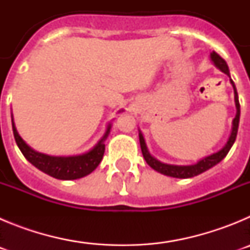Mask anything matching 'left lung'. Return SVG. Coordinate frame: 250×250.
Instances as JSON below:
<instances>
[{
    "label": "left lung",
    "mask_w": 250,
    "mask_h": 250,
    "mask_svg": "<svg viewBox=\"0 0 250 250\" xmlns=\"http://www.w3.org/2000/svg\"><path fill=\"white\" fill-rule=\"evenodd\" d=\"M210 57H211V61L214 62V65L219 68L220 71H223L224 74H227L229 77H230V75H229L228 65H227V62H225L224 60H223L219 55L216 54V52H211ZM230 83L231 85H233V89H234V99H235V106H237V115H235V118H234L233 120V130H231L230 138H229L228 143L225 144V146L223 147L222 150H219L218 152H214L213 155H209L207 156V158L202 159V160L198 161V163L194 165H169V164H164V163H160V161L156 160L155 158H152V156L150 155L149 151H147L146 144H145L144 136H143V134L140 132V134H139V139H140V146H141V151H143V156H144L145 161H146L147 164H149L152 169L159 171V173L164 174V175L173 176V178H180V179L193 178V176L199 175V174L207 171L208 169L213 167L214 165L220 163V161L227 156V154L229 152L230 147L233 146L234 141H235V139H237L238 126H239V116H240V105H239V99H238L237 89H235V85H234L231 79H230Z\"/></svg>",
    "instance_id": "8db88e82"
}]
</instances>
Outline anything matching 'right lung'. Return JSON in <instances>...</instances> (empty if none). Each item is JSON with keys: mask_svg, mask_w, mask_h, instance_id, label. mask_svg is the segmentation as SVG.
I'll return each mask as SVG.
<instances>
[{"mask_svg": "<svg viewBox=\"0 0 250 250\" xmlns=\"http://www.w3.org/2000/svg\"><path fill=\"white\" fill-rule=\"evenodd\" d=\"M110 127H111V125L107 126L105 135L96 144V146L90 150V151L83 154V155L50 156L31 149L25 141L22 140L21 136L19 135V132H17L16 127H15V124H13L12 119L13 136H15L17 146L20 147L23 156L34 167H36L37 169H40L43 173L48 174L52 178L61 179V180H74V179L83 178V176L92 173L98 167V165L100 164L101 159L104 156V152H105V144H104V141H105V139L109 135Z\"/></svg>", "mask_w": 250, "mask_h": 250, "instance_id": "obj_1", "label": "right lung"}]
</instances>
